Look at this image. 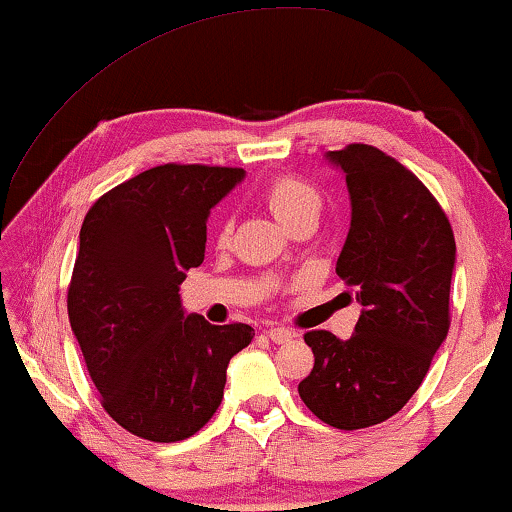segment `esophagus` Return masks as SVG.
<instances>
[{"label": "esophagus", "instance_id": "obj_1", "mask_svg": "<svg viewBox=\"0 0 512 512\" xmlns=\"http://www.w3.org/2000/svg\"><path fill=\"white\" fill-rule=\"evenodd\" d=\"M266 336H269L273 343L283 345V343H290V341H292L294 331L287 329V327H271L269 331H266Z\"/></svg>", "mask_w": 512, "mask_h": 512}]
</instances>
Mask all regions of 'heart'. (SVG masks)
Segmentation results:
<instances>
[{
  "mask_svg": "<svg viewBox=\"0 0 512 512\" xmlns=\"http://www.w3.org/2000/svg\"><path fill=\"white\" fill-rule=\"evenodd\" d=\"M266 204L276 218L283 222L285 227H290L294 220L304 218V215H315L318 218L322 199L318 190L311 183H306L304 178L292 176V174H280L266 185L264 190ZM229 229H232V220H225L220 227V241H227Z\"/></svg>",
  "mask_w": 512,
  "mask_h": 512,
  "instance_id": "heart-1",
  "label": "heart"
}]
</instances>
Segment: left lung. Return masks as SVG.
Listing matches in <instances>:
<instances>
[{
	"mask_svg": "<svg viewBox=\"0 0 512 512\" xmlns=\"http://www.w3.org/2000/svg\"><path fill=\"white\" fill-rule=\"evenodd\" d=\"M348 183L352 220L336 273L364 306L355 331H306L313 371L299 397L336 429L390 420L427 376L450 329L455 234L413 171L383 150L350 143L327 155Z\"/></svg>",
	"mask_w": 512,
	"mask_h": 512,
	"instance_id": "left-lung-1",
	"label": "left lung"
}]
</instances>
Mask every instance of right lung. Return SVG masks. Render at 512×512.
Here are the masks:
<instances>
[{
    "label": "right lung",
    "mask_w": 512,
    "mask_h": 512,
    "mask_svg": "<svg viewBox=\"0 0 512 512\" xmlns=\"http://www.w3.org/2000/svg\"><path fill=\"white\" fill-rule=\"evenodd\" d=\"M243 174L160 164L102 194L83 220L71 331L106 413L146 441L197 434L220 406L229 359L255 336L243 322L185 315L178 294L204 262L208 213Z\"/></svg>",
    "instance_id": "add662e5"
}]
</instances>
